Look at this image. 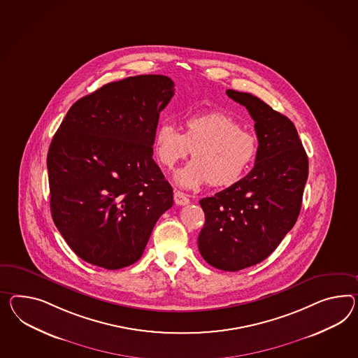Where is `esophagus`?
I'll return each mask as SVG.
<instances>
[{
	"instance_id": "34e87169",
	"label": "esophagus",
	"mask_w": 358,
	"mask_h": 358,
	"mask_svg": "<svg viewBox=\"0 0 358 358\" xmlns=\"http://www.w3.org/2000/svg\"><path fill=\"white\" fill-rule=\"evenodd\" d=\"M174 201L176 205H187V203H189V199L183 192L175 191Z\"/></svg>"
}]
</instances>
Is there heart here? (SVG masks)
<instances>
[{
    "instance_id": "heart-1",
    "label": "heart",
    "mask_w": 358,
    "mask_h": 358,
    "mask_svg": "<svg viewBox=\"0 0 358 358\" xmlns=\"http://www.w3.org/2000/svg\"><path fill=\"white\" fill-rule=\"evenodd\" d=\"M183 134L173 124H161L155 134L157 159L173 169L192 150L194 159L176 171L175 183L183 188L231 187L247 174L258 152L257 138L223 111L196 113L183 120Z\"/></svg>"
}]
</instances>
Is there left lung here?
<instances>
[{
  "label": "left lung",
  "instance_id": "obj_1",
  "mask_svg": "<svg viewBox=\"0 0 358 358\" xmlns=\"http://www.w3.org/2000/svg\"><path fill=\"white\" fill-rule=\"evenodd\" d=\"M256 122L258 152L238 183L200 200L205 224L197 238L202 258L238 271L270 256L297 220L308 179V156L294 123L250 93L227 90Z\"/></svg>",
  "mask_w": 358,
  "mask_h": 358
}]
</instances>
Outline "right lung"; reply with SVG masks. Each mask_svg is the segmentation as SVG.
<instances>
[{
    "mask_svg": "<svg viewBox=\"0 0 358 358\" xmlns=\"http://www.w3.org/2000/svg\"><path fill=\"white\" fill-rule=\"evenodd\" d=\"M173 96L164 75L109 83L75 102L55 132L46 158L52 217L85 262L108 270L135 264L173 206L152 148Z\"/></svg>",
    "mask_w": 358,
    "mask_h": 358,
    "instance_id": "1",
    "label": "right lung"
}]
</instances>
